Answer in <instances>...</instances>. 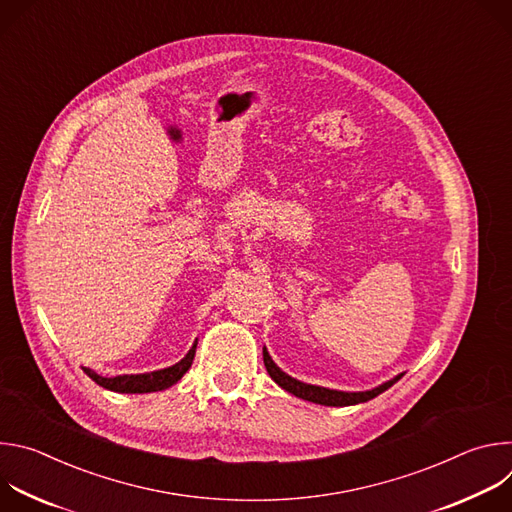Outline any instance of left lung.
Here are the masks:
<instances>
[{"label":"left lung","instance_id":"1","mask_svg":"<svg viewBox=\"0 0 512 512\" xmlns=\"http://www.w3.org/2000/svg\"><path fill=\"white\" fill-rule=\"evenodd\" d=\"M263 362H265V369L269 373V377L281 387L285 389L287 393L296 395L300 399H306V401H312V403H318V405H328V407H346V405H356V403H364V401H371L375 399L377 395H381L383 391H387L391 385H395L399 377L383 383L381 387L373 389V391H362V393H342V391H332V389H324V387H316V385H306V383H300L296 379L287 377L285 373H281L277 369V364L271 360L269 352L263 348Z\"/></svg>","mask_w":512,"mask_h":512}]
</instances>
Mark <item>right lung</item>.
I'll list each match as a JSON object with an SVG mask.
<instances>
[{
	"instance_id": "add662e5",
	"label": "right lung",
	"mask_w": 512,
	"mask_h": 512,
	"mask_svg": "<svg viewBox=\"0 0 512 512\" xmlns=\"http://www.w3.org/2000/svg\"><path fill=\"white\" fill-rule=\"evenodd\" d=\"M196 354V344L188 350V354L176 362L174 367L156 371V373H145V375H121V377H101L91 369H83L97 385L109 389V391H117V393H152V391H164L168 387H172L174 383H178L186 371L192 367V360Z\"/></svg>"
}]
</instances>
